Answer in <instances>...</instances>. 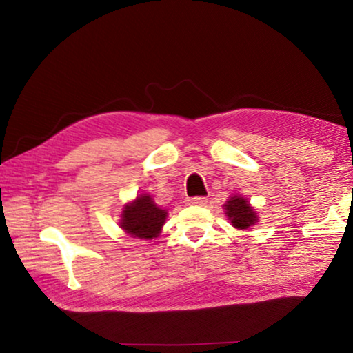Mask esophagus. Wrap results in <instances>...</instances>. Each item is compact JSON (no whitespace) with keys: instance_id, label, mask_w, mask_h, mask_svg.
<instances>
[{"instance_id":"1","label":"esophagus","mask_w":353,"mask_h":353,"mask_svg":"<svg viewBox=\"0 0 353 353\" xmlns=\"http://www.w3.org/2000/svg\"><path fill=\"white\" fill-rule=\"evenodd\" d=\"M187 204L188 205H205L207 198H199V196H196V198H188Z\"/></svg>"}]
</instances>
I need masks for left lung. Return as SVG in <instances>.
Wrapping results in <instances>:
<instances>
[{"label":"left lung","instance_id":"8db88e82","mask_svg":"<svg viewBox=\"0 0 353 353\" xmlns=\"http://www.w3.org/2000/svg\"><path fill=\"white\" fill-rule=\"evenodd\" d=\"M224 214L238 230H248L259 223V213L243 194H232L225 201Z\"/></svg>","mask_w":353,"mask_h":353}]
</instances>
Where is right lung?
Wrapping results in <instances>:
<instances>
[{
  "instance_id": "add662e5",
  "label": "right lung",
  "mask_w": 353,
  "mask_h": 353,
  "mask_svg": "<svg viewBox=\"0 0 353 353\" xmlns=\"http://www.w3.org/2000/svg\"><path fill=\"white\" fill-rule=\"evenodd\" d=\"M168 212L157 205L151 194H139L134 201L124 204L119 216V227L124 234L140 240H152L162 234V227Z\"/></svg>"
}]
</instances>
